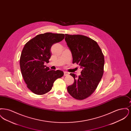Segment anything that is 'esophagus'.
I'll return each mask as SVG.
<instances>
[{
  "mask_svg": "<svg viewBox=\"0 0 131 131\" xmlns=\"http://www.w3.org/2000/svg\"><path fill=\"white\" fill-rule=\"evenodd\" d=\"M69 73H68L67 72H64V75L65 76H66V75H68Z\"/></svg>",
  "mask_w": 131,
  "mask_h": 131,
  "instance_id": "esophagus-1",
  "label": "esophagus"
}]
</instances>
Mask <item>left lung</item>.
<instances>
[{"label":"left lung","mask_w":131,"mask_h":131,"mask_svg":"<svg viewBox=\"0 0 131 131\" xmlns=\"http://www.w3.org/2000/svg\"><path fill=\"white\" fill-rule=\"evenodd\" d=\"M65 41L71 51L73 63L82 69L79 77L70 73L74 79L67 90L73 97L83 100L93 93L104 73V56L97 43L81 35L65 34Z\"/></svg>","instance_id":"obj_1"}]
</instances>
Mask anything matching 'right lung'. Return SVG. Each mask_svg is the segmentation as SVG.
Wrapping results in <instances>:
<instances>
[{"mask_svg": "<svg viewBox=\"0 0 131 131\" xmlns=\"http://www.w3.org/2000/svg\"><path fill=\"white\" fill-rule=\"evenodd\" d=\"M64 37V34L47 32L38 35L25 45L20 57V68L27 87L34 93L43 95L49 92L56 79L64 75L62 71L50 70L44 63L49 62L52 45Z\"/></svg>", "mask_w": 131, "mask_h": 131, "instance_id": "right-lung-1", "label": "right lung"}]
</instances>
